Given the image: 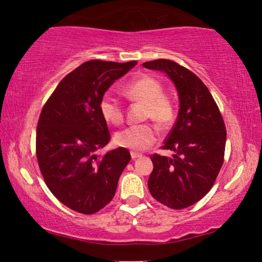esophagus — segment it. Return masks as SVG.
<instances>
[{
    "label": "esophagus",
    "mask_w": 262,
    "mask_h": 262,
    "mask_svg": "<svg viewBox=\"0 0 262 262\" xmlns=\"http://www.w3.org/2000/svg\"><path fill=\"white\" fill-rule=\"evenodd\" d=\"M130 156H132V158H133V159H136V158H139V157H142V154H140V152H135V151H132V152H130Z\"/></svg>",
    "instance_id": "esophagus-1"
}]
</instances>
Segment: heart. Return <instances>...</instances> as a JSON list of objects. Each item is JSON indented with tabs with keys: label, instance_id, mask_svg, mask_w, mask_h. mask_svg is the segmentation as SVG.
<instances>
[{
	"label": "heart",
	"instance_id": "b5f03b06",
	"mask_svg": "<svg viewBox=\"0 0 262 262\" xmlns=\"http://www.w3.org/2000/svg\"><path fill=\"white\" fill-rule=\"evenodd\" d=\"M128 98L145 105L144 119H151L163 128L170 127L177 117V106L170 97L164 95L163 84L152 76H141L123 88ZM100 114L112 125H120L125 119L121 101L111 92L101 96L99 101ZM158 130L154 123L133 125L117 133L115 143L119 147L142 151L148 149L157 140Z\"/></svg>",
	"mask_w": 262,
	"mask_h": 262
}]
</instances>
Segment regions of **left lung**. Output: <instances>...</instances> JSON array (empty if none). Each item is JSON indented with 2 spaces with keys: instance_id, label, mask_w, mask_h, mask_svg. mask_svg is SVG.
Instances as JSON below:
<instances>
[{
  "instance_id": "obj_1",
  "label": "left lung",
  "mask_w": 262,
  "mask_h": 262,
  "mask_svg": "<svg viewBox=\"0 0 262 262\" xmlns=\"http://www.w3.org/2000/svg\"><path fill=\"white\" fill-rule=\"evenodd\" d=\"M143 67L166 73L179 94L180 108L162 149L172 158L151 155L154 170L148 180L152 196L171 209H184L211 189L224 162V120L210 91L196 75L177 62L158 59Z\"/></svg>"
}]
</instances>
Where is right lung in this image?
I'll list each match as a JSON object with an SVG mask.
<instances>
[{"mask_svg": "<svg viewBox=\"0 0 262 262\" xmlns=\"http://www.w3.org/2000/svg\"><path fill=\"white\" fill-rule=\"evenodd\" d=\"M136 61L90 60L62 78L38 120L35 155L48 189L66 207L91 215L112 200L130 161L126 148L97 155L111 140L99 101Z\"/></svg>", "mask_w": 262, "mask_h": 262, "instance_id": "right-lung-1", "label": "right lung"}]
</instances>
